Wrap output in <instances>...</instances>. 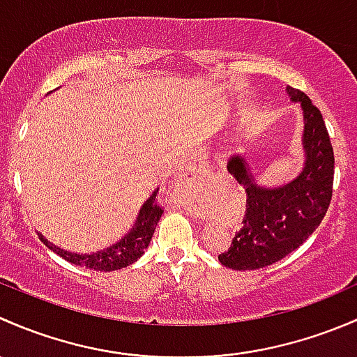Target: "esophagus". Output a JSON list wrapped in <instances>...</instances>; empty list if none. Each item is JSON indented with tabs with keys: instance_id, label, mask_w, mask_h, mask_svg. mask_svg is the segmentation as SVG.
<instances>
[{
	"instance_id": "obj_1",
	"label": "esophagus",
	"mask_w": 357,
	"mask_h": 357,
	"mask_svg": "<svg viewBox=\"0 0 357 357\" xmlns=\"http://www.w3.org/2000/svg\"><path fill=\"white\" fill-rule=\"evenodd\" d=\"M203 168H204L203 161H201L199 158H194V160H190L189 163L185 165V168H183V172H182L183 178H185V180L194 178L196 175H199V172L203 170Z\"/></svg>"
}]
</instances>
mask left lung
I'll return each instance as SVG.
<instances>
[{
  "label": "left lung",
  "mask_w": 357,
  "mask_h": 357,
  "mask_svg": "<svg viewBox=\"0 0 357 357\" xmlns=\"http://www.w3.org/2000/svg\"><path fill=\"white\" fill-rule=\"evenodd\" d=\"M303 112V168L289 182L263 185L245 154H234L227 170L244 185L248 211L232 244L218 256L232 270H259L296 251L321 223L332 199L333 149L319 109L301 91L285 87Z\"/></svg>",
  "instance_id": "left-lung-1"
}]
</instances>
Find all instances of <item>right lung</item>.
<instances>
[{"label": "right lung", "instance_id": "obj_1", "mask_svg": "<svg viewBox=\"0 0 357 357\" xmlns=\"http://www.w3.org/2000/svg\"><path fill=\"white\" fill-rule=\"evenodd\" d=\"M156 194L158 189H154L151 196L144 201V204L139 209L137 216H135L134 225L128 229V232L122 235L116 242L109 244L108 248H102L99 251L73 252L68 251V249L54 245L41 232H38V235L46 248H50L58 256L67 259L68 263L77 264V266H86L94 271L122 270V268L135 263V261L141 258L146 249H148L149 242H151L158 222H160L161 215H163V209L156 203Z\"/></svg>", "mask_w": 357, "mask_h": 357}]
</instances>
